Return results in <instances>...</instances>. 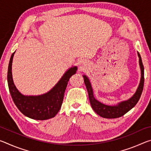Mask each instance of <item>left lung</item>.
<instances>
[{
  "instance_id": "left-lung-1",
  "label": "left lung",
  "mask_w": 151,
  "mask_h": 151,
  "mask_svg": "<svg viewBox=\"0 0 151 151\" xmlns=\"http://www.w3.org/2000/svg\"><path fill=\"white\" fill-rule=\"evenodd\" d=\"M137 53L139 58V65L140 68V71H141V78H140V81L139 87H138L136 93L133 94V96H132L131 98H130L129 100L127 101L121 102V103H118L117 105H106V104L97 101L94 97L93 88H92L91 84L90 83V81H89V79L86 75H83L84 82H85L86 89H87L89 100H90L91 106L94 111V112H95L96 114H98L99 116L106 119L119 118V117L123 116L127 112H129L130 110L133 108L138 103L140 96H141L142 92L143 90L145 78L144 66H143L142 65L141 57H140V55L139 52Z\"/></svg>"
}]
</instances>
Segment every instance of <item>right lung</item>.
<instances>
[{"mask_svg":"<svg viewBox=\"0 0 151 151\" xmlns=\"http://www.w3.org/2000/svg\"><path fill=\"white\" fill-rule=\"evenodd\" d=\"M14 52L10 58L7 80L10 93L15 105L24 115L30 119L43 121L55 117L62 105L68 82L71 76L76 73L77 67H70L48 93L39 96H25L18 91L12 80V63Z\"/></svg>","mask_w":151,"mask_h":151,"instance_id":"1","label":"right lung"}]
</instances>
